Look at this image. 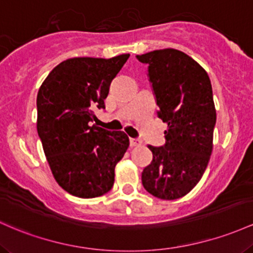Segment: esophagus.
<instances>
[{
    "label": "esophagus",
    "instance_id": "1",
    "mask_svg": "<svg viewBox=\"0 0 253 253\" xmlns=\"http://www.w3.org/2000/svg\"><path fill=\"white\" fill-rule=\"evenodd\" d=\"M141 143H142V141L140 140V138H134V137L130 138V146L131 147L141 146Z\"/></svg>",
    "mask_w": 253,
    "mask_h": 253
}]
</instances>
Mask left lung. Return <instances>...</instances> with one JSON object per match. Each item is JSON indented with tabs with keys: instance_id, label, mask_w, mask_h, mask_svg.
Masks as SVG:
<instances>
[{
	"instance_id": "1",
	"label": "left lung",
	"mask_w": 253,
	"mask_h": 253,
	"mask_svg": "<svg viewBox=\"0 0 253 253\" xmlns=\"http://www.w3.org/2000/svg\"><path fill=\"white\" fill-rule=\"evenodd\" d=\"M136 58L148 64V79L167 123L164 146H148L153 160L142 172V184L161 200H177L202 178L212 149L216 111L206 70L175 49L155 50Z\"/></svg>"
}]
</instances>
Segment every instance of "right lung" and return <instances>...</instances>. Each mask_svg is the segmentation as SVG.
Instances as JSON below:
<instances>
[{
	"instance_id": "obj_1",
	"label": "right lung",
	"mask_w": 253,
	"mask_h": 253,
	"mask_svg": "<svg viewBox=\"0 0 253 253\" xmlns=\"http://www.w3.org/2000/svg\"><path fill=\"white\" fill-rule=\"evenodd\" d=\"M129 56L69 58L39 88L37 130L45 157L58 185L76 197L109 192L116 165L129 147L126 132L92 126L94 110L105 109L110 84Z\"/></svg>"
}]
</instances>
